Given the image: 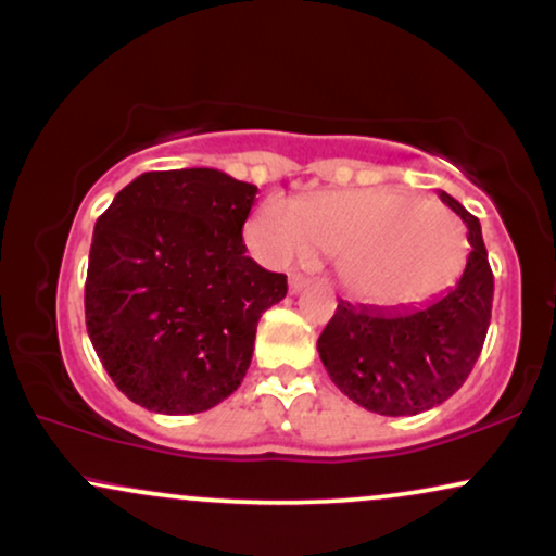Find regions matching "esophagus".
Returning <instances> with one entry per match:
<instances>
[{
    "label": "esophagus",
    "instance_id": "34e87169",
    "mask_svg": "<svg viewBox=\"0 0 556 556\" xmlns=\"http://www.w3.org/2000/svg\"><path fill=\"white\" fill-rule=\"evenodd\" d=\"M307 285H311V279L302 277V274H292V277H290V292H292V294L302 292Z\"/></svg>",
    "mask_w": 556,
    "mask_h": 556
}]
</instances>
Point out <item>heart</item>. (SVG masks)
<instances>
[{"label":"heart","mask_w":556,"mask_h":556,"mask_svg":"<svg viewBox=\"0 0 556 556\" xmlns=\"http://www.w3.org/2000/svg\"><path fill=\"white\" fill-rule=\"evenodd\" d=\"M266 264L311 258L315 245L336 256L339 282L364 302H403L446 285L467 256L465 226L446 207L395 189L271 200L245 226Z\"/></svg>","instance_id":"heart-1"}]
</instances>
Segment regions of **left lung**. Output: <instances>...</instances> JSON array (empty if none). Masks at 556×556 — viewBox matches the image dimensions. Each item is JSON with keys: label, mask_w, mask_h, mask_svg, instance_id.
I'll use <instances>...</instances> for the list:
<instances>
[{"label": "left lung", "mask_w": 556, "mask_h": 556, "mask_svg": "<svg viewBox=\"0 0 556 556\" xmlns=\"http://www.w3.org/2000/svg\"><path fill=\"white\" fill-rule=\"evenodd\" d=\"M439 197L465 220L472 245L456 285L424 305L371 307L341 300L318 339L320 362L336 388L379 416H416L452 397L488 336L493 271L480 220L452 194Z\"/></svg>", "instance_id": "obj_1"}]
</instances>
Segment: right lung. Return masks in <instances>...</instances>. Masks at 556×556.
Instances as JSON below:
<instances>
[{
    "label": "right lung",
    "mask_w": 556,
    "mask_h": 556,
    "mask_svg": "<svg viewBox=\"0 0 556 556\" xmlns=\"http://www.w3.org/2000/svg\"><path fill=\"white\" fill-rule=\"evenodd\" d=\"M258 189L217 168L146 172L94 226L84 313L117 390L166 416L233 395L287 277L245 256Z\"/></svg>",
    "instance_id": "right-lung-1"
}]
</instances>
